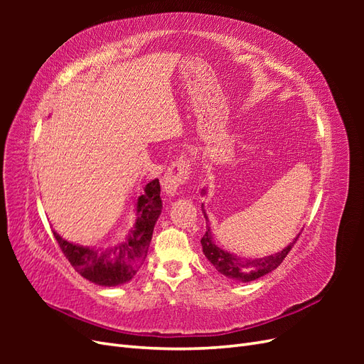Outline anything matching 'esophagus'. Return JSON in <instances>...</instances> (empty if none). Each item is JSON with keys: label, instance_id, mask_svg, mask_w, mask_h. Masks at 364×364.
Returning <instances> with one entry per match:
<instances>
[{"label": "esophagus", "instance_id": "obj_1", "mask_svg": "<svg viewBox=\"0 0 364 364\" xmlns=\"http://www.w3.org/2000/svg\"><path fill=\"white\" fill-rule=\"evenodd\" d=\"M190 161L186 156H179L176 161H173L168 168L165 170V174L162 178V186L168 194H176L181 186L188 181L190 178Z\"/></svg>", "mask_w": 364, "mask_h": 364}]
</instances>
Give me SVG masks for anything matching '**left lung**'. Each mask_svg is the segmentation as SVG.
Segmentation results:
<instances>
[{
  "label": "left lung",
  "mask_w": 364,
  "mask_h": 364,
  "mask_svg": "<svg viewBox=\"0 0 364 364\" xmlns=\"http://www.w3.org/2000/svg\"><path fill=\"white\" fill-rule=\"evenodd\" d=\"M297 238H299V235L294 238L293 243H290L281 252L274 253V255L257 258V259H245V258H240L237 255H232V253H229L226 250H222L213 243L209 229L202 237L200 243L203 247L205 257L220 273L225 274V277L229 279L240 281V282H250V281H255V279L264 277V274H267L272 270L277 269L284 261V258L289 255V252L294 246Z\"/></svg>",
  "instance_id": "left-lung-1"
}]
</instances>
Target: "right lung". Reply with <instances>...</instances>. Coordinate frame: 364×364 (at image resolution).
<instances>
[{
    "mask_svg": "<svg viewBox=\"0 0 364 364\" xmlns=\"http://www.w3.org/2000/svg\"><path fill=\"white\" fill-rule=\"evenodd\" d=\"M161 185L159 179L146 185L144 194L136 203V223L130 230L127 240L111 249H92L75 246L63 240L58 232H53L62 253L71 266L87 281L105 287L129 282L135 277L139 266L147 257L150 240L156 220L161 214Z\"/></svg>",
    "mask_w": 364,
    "mask_h": 364,
    "instance_id": "obj_1",
    "label": "right lung"
}]
</instances>
